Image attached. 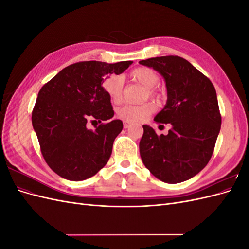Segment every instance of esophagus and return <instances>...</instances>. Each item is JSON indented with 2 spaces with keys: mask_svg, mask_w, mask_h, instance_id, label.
I'll list each match as a JSON object with an SVG mask.
<instances>
[{
  "mask_svg": "<svg viewBox=\"0 0 249 249\" xmlns=\"http://www.w3.org/2000/svg\"><path fill=\"white\" fill-rule=\"evenodd\" d=\"M130 125H131V124L129 122H124V129H127V127H129Z\"/></svg>",
  "mask_w": 249,
  "mask_h": 249,
  "instance_id": "obj_1",
  "label": "esophagus"
}]
</instances>
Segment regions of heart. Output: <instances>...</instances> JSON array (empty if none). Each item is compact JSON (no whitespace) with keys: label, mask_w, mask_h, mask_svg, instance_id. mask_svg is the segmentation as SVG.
Returning <instances> with one entry per match:
<instances>
[{"label":"heart","mask_w":249,"mask_h":249,"mask_svg":"<svg viewBox=\"0 0 249 249\" xmlns=\"http://www.w3.org/2000/svg\"><path fill=\"white\" fill-rule=\"evenodd\" d=\"M130 78L144 87L145 91L143 93L142 99L146 100L147 97L156 102H160L163 99V93L155 86L159 83V74L154 70L148 67H137L130 72ZM110 99L118 103L122 100L123 95V79L119 76H110L106 78L103 84ZM154 111L153 104L143 103L140 105H124L116 110L117 116L125 120V122L136 123L145 119Z\"/></svg>","instance_id":"1"}]
</instances>
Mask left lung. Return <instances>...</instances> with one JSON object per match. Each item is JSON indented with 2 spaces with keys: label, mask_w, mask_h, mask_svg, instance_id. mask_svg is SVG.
<instances>
[{
  "label": "left lung",
  "mask_w": 249,
  "mask_h": 249,
  "mask_svg": "<svg viewBox=\"0 0 249 249\" xmlns=\"http://www.w3.org/2000/svg\"><path fill=\"white\" fill-rule=\"evenodd\" d=\"M139 63L153 67L165 79L167 103L155 122L171 125L167 135L160 136L153 127L143 125L141 159L162 182H184L205 168L214 152L221 126L215 87L182 57H156Z\"/></svg>",
  "instance_id": "8db88e82"
}]
</instances>
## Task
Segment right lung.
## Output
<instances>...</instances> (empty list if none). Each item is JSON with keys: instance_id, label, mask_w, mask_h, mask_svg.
Instances as JSON below:
<instances>
[{"instance_id": "obj_1", "label": "right lung", "mask_w": 249, "mask_h": 249, "mask_svg": "<svg viewBox=\"0 0 249 249\" xmlns=\"http://www.w3.org/2000/svg\"><path fill=\"white\" fill-rule=\"evenodd\" d=\"M133 61L109 64L82 61L66 66L44 84L32 111V124L49 167L70 180L96 175L107 164L113 142L123 130L103 83ZM89 120L101 124L89 130Z\"/></svg>"}]
</instances>
